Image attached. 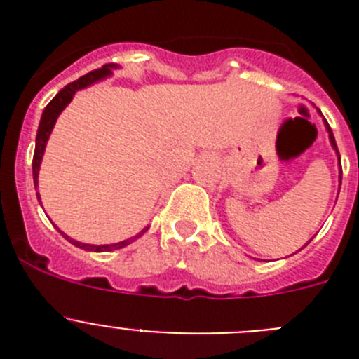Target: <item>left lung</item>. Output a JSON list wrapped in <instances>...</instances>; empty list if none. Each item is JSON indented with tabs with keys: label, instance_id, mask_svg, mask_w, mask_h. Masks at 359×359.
I'll list each match as a JSON object with an SVG mask.
<instances>
[{
	"label": "left lung",
	"instance_id": "8db88e82",
	"mask_svg": "<svg viewBox=\"0 0 359 359\" xmlns=\"http://www.w3.org/2000/svg\"><path fill=\"white\" fill-rule=\"evenodd\" d=\"M323 122H325V129H327V133H329V142H331L332 149H334V151H336V154H338V158H340V152H338V147H336V140H334V135H332L331 128H329V123H327V120H323ZM340 182H341V176H340Z\"/></svg>",
	"mask_w": 359,
	"mask_h": 359
}]
</instances>
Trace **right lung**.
Masks as SVG:
<instances>
[{
	"mask_svg": "<svg viewBox=\"0 0 359 359\" xmlns=\"http://www.w3.org/2000/svg\"><path fill=\"white\" fill-rule=\"evenodd\" d=\"M118 66L116 65H104L102 68L95 69V72H90L86 73V75H82L81 79H77V81L69 82L68 86H65L59 93L55 95V97L50 100V104L46 107H44L43 111V116H41V122H39V129H37V136H36V151H34V160H32V170H34V185H36V190H37V177H39V167H41V160H43V154H44V149H46V142H48L50 138V133H52L53 126H55L57 122V116L61 115L62 109H65L66 106H68L69 102H72L73 95L77 93L79 90H84V88H88V86H91L93 82L100 81V79L107 77V75H111L113 73V69H116ZM37 199L41 201L39 198V192H37ZM59 230V228H57ZM147 230V228H144V230L138 233V236L131 237V239H126V241H120V243H115V244H86V243H79V241L72 239V237H68L65 233V231H61L62 237L65 239H68L69 243L73 244V246H77V248H82V250H88V252H111V250H120L123 248V246H128V244H131L133 241L138 239V237L144 233V231Z\"/></svg>",
	"mask_w": 359,
	"mask_h": 359,
	"instance_id": "obj_1",
	"label": "right lung"
}]
</instances>
